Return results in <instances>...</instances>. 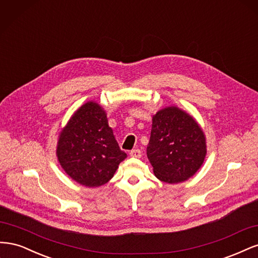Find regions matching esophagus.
I'll return each mask as SVG.
<instances>
[{
	"instance_id": "esophagus-1",
	"label": "esophagus",
	"mask_w": 258,
	"mask_h": 258,
	"mask_svg": "<svg viewBox=\"0 0 258 258\" xmlns=\"http://www.w3.org/2000/svg\"><path fill=\"white\" fill-rule=\"evenodd\" d=\"M129 154H130L131 157H135V158H140L142 156L141 151H140L139 148H136V150H132Z\"/></svg>"
}]
</instances>
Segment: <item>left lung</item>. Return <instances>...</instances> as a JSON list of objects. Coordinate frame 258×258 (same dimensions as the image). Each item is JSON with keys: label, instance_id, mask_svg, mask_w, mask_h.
I'll use <instances>...</instances> for the list:
<instances>
[{"label": "left lung", "instance_id": "1", "mask_svg": "<svg viewBox=\"0 0 258 258\" xmlns=\"http://www.w3.org/2000/svg\"><path fill=\"white\" fill-rule=\"evenodd\" d=\"M147 157L160 181L176 184L197 172L205 160L206 139L191 116L167 107L153 117Z\"/></svg>", "mask_w": 258, "mask_h": 258}]
</instances>
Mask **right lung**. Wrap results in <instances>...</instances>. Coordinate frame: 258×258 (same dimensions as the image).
<instances>
[{"label":"right lung","mask_w":258,"mask_h":258,"mask_svg":"<svg viewBox=\"0 0 258 258\" xmlns=\"http://www.w3.org/2000/svg\"><path fill=\"white\" fill-rule=\"evenodd\" d=\"M57 156L74 181L98 187L110 181L127 154L119 148L105 112L98 103L88 102L62 130Z\"/></svg>","instance_id":"1"}]
</instances>
